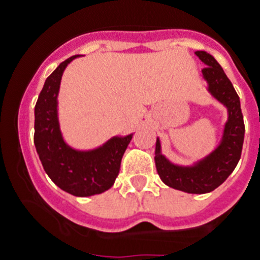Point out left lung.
<instances>
[{"label": "left lung", "mask_w": 260, "mask_h": 260, "mask_svg": "<svg viewBox=\"0 0 260 260\" xmlns=\"http://www.w3.org/2000/svg\"><path fill=\"white\" fill-rule=\"evenodd\" d=\"M196 55L206 64L202 75L208 82L209 92L228 108L229 117L222 140L205 158L191 167H181L161 153L160 139H157L154 162L157 173L165 185L185 193L205 194L223 184L237 167L245 139V123L239 96L219 63L206 51H196Z\"/></svg>", "instance_id": "obj_1"}]
</instances>
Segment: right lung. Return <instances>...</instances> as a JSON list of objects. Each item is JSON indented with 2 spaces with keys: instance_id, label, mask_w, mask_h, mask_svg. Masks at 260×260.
<instances>
[{
  "instance_id": "1",
  "label": "right lung",
  "mask_w": 260,
  "mask_h": 260,
  "mask_svg": "<svg viewBox=\"0 0 260 260\" xmlns=\"http://www.w3.org/2000/svg\"><path fill=\"white\" fill-rule=\"evenodd\" d=\"M78 56L60 63L46 79L34 110V144L43 169L56 186L76 197H89L112 186L134 135L115 136L91 150H76L63 140L58 120V93L63 71Z\"/></svg>"
}]
</instances>
